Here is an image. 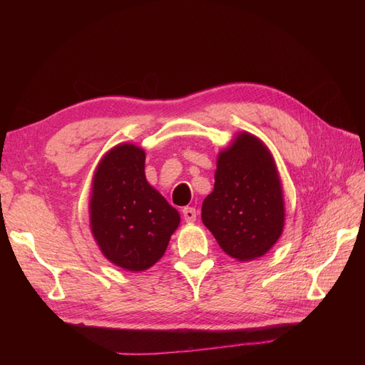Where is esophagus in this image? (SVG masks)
Listing matches in <instances>:
<instances>
[{"mask_svg": "<svg viewBox=\"0 0 365 365\" xmlns=\"http://www.w3.org/2000/svg\"><path fill=\"white\" fill-rule=\"evenodd\" d=\"M182 213H183V220L187 221V222H195L196 218H197L196 208H192V207H185L183 210H182Z\"/></svg>", "mask_w": 365, "mask_h": 365, "instance_id": "34e87169", "label": "esophagus"}]
</instances>
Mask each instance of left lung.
<instances>
[{
    "label": "left lung",
    "instance_id": "1",
    "mask_svg": "<svg viewBox=\"0 0 365 365\" xmlns=\"http://www.w3.org/2000/svg\"><path fill=\"white\" fill-rule=\"evenodd\" d=\"M281 178L268 147L238 133L216 161L215 188L204 199L202 222L221 250L240 262L267 254L284 229Z\"/></svg>",
    "mask_w": 365,
    "mask_h": 365
}]
</instances>
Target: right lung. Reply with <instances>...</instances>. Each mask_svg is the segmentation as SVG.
Returning a JSON list of instances; mask_svg holds the SVG:
<instances>
[{
  "instance_id": "right-lung-1",
  "label": "right lung",
  "mask_w": 365,
  "mask_h": 365,
  "mask_svg": "<svg viewBox=\"0 0 365 365\" xmlns=\"http://www.w3.org/2000/svg\"><path fill=\"white\" fill-rule=\"evenodd\" d=\"M145 152L119 144L100 160L92 178L91 230L105 257L128 271H144L165 254L180 215L150 187Z\"/></svg>"
}]
</instances>
